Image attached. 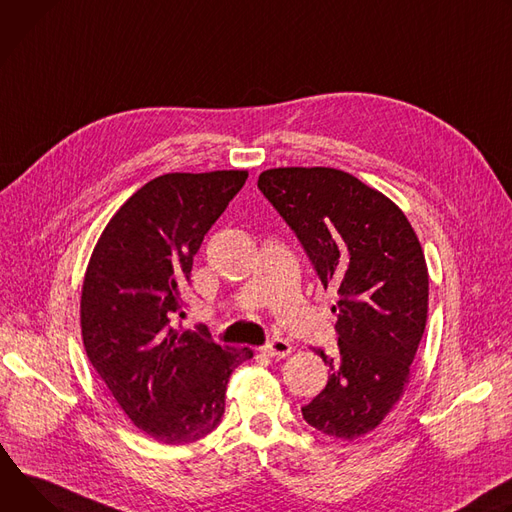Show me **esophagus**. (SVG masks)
<instances>
[{
    "mask_svg": "<svg viewBox=\"0 0 512 512\" xmlns=\"http://www.w3.org/2000/svg\"><path fill=\"white\" fill-rule=\"evenodd\" d=\"M291 350H293V348H291V344L287 342V339H280V337L270 339V342H268L266 346L260 348V352L266 354V356H270V358H285V356L291 354Z\"/></svg>",
    "mask_w": 512,
    "mask_h": 512,
    "instance_id": "esophagus-1",
    "label": "esophagus"
}]
</instances>
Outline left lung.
I'll return each mask as SVG.
<instances>
[{
	"mask_svg": "<svg viewBox=\"0 0 512 512\" xmlns=\"http://www.w3.org/2000/svg\"><path fill=\"white\" fill-rule=\"evenodd\" d=\"M258 189L339 297L337 354L315 350L329 378L303 417L325 435L360 437L399 403L425 331L429 274L417 234L388 197L337 168H270Z\"/></svg>",
	"mask_w": 512,
	"mask_h": 512,
	"instance_id": "left-lung-1",
	"label": "left lung"
}]
</instances>
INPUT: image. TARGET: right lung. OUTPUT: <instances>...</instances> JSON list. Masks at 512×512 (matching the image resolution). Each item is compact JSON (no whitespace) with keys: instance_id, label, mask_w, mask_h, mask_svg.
Listing matches in <instances>:
<instances>
[{"instance_id":"1","label":"right lung","mask_w":512,"mask_h":512,"mask_svg":"<svg viewBox=\"0 0 512 512\" xmlns=\"http://www.w3.org/2000/svg\"><path fill=\"white\" fill-rule=\"evenodd\" d=\"M248 179L246 170L168 173L138 189L109 219L81 293L89 362L132 423L168 445L211 433L232 372L250 348L170 325L205 234Z\"/></svg>"}]
</instances>
